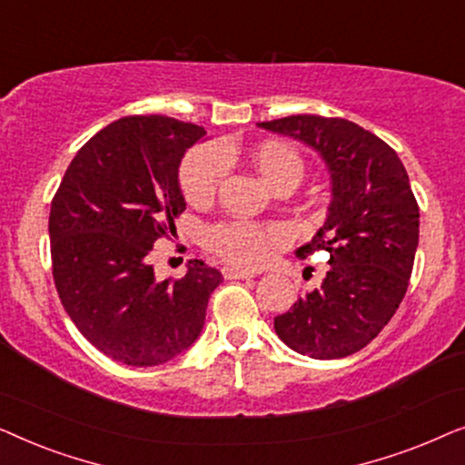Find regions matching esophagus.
I'll use <instances>...</instances> for the list:
<instances>
[{"label": "esophagus", "instance_id": "1", "mask_svg": "<svg viewBox=\"0 0 465 465\" xmlns=\"http://www.w3.org/2000/svg\"><path fill=\"white\" fill-rule=\"evenodd\" d=\"M222 275H224L226 279H252V277H256L253 272L237 269V266H224V269H222Z\"/></svg>", "mask_w": 465, "mask_h": 465}]
</instances>
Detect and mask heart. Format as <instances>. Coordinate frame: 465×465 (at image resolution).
<instances>
[{"label":"heart","mask_w":465,"mask_h":465,"mask_svg":"<svg viewBox=\"0 0 465 465\" xmlns=\"http://www.w3.org/2000/svg\"><path fill=\"white\" fill-rule=\"evenodd\" d=\"M231 143H205L183 158L180 169V186L188 203L201 205L212 201L234 156ZM260 173L271 186L283 177L301 180L302 161L294 150L282 143H264L253 152ZM288 231L279 224H253L247 220L215 222L203 231V245L224 262L239 269H258L272 258L279 247L288 243Z\"/></svg>","instance_id":"obj_1"}]
</instances>
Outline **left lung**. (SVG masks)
Masks as SVG:
<instances>
[{
  "instance_id": "8db88e82",
  "label": "left lung",
  "mask_w": 465,
  "mask_h": 465,
  "mask_svg": "<svg viewBox=\"0 0 465 465\" xmlns=\"http://www.w3.org/2000/svg\"><path fill=\"white\" fill-rule=\"evenodd\" d=\"M258 126L320 152L332 183L326 222L296 252H328V272L275 317V332L309 358H347L387 326L409 288L419 243L409 175L383 139L345 118L298 114Z\"/></svg>"
}]
</instances>
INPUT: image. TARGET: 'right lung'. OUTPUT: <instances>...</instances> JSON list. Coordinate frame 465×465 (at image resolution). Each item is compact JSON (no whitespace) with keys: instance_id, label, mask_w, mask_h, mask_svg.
<instances>
[{"instance_id":"obj_1","label":"right lung","mask_w":465,"mask_h":465,"mask_svg":"<svg viewBox=\"0 0 465 465\" xmlns=\"http://www.w3.org/2000/svg\"><path fill=\"white\" fill-rule=\"evenodd\" d=\"M203 126L126 116L78 150L50 205L56 292L82 336L126 366H158L199 339L222 272L190 260L156 282L150 252L186 209L177 171Z\"/></svg>"}]
</instances>
